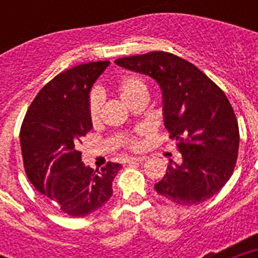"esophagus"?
Masks as SVG:
<instances>
[{
	"label": "esophagus",
	"instance_id": "obj_1",
	"mask_svg": "<svg viewBox=\"0 0 258 258\" xmlns=\"http://www.w3.org/2000/svg\"><path fill=\"white\" fill-rule=\"evenodd\" d=\"M147 157L145 156H138V157H127L126 160H125V163L127 164H132V163H141V161H145Z\"/></svg>",
	"mask_w": 258,
	"mask_h": 258
}]
</instances>
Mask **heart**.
<instances>
[{"label": "heart", "instance_id": "obj_1", "mask_svg": "<svg viewBox=\"0 0 258 258\" xmlns=\"http://www.w3.org/2000/svg\"><path fill=\"white\" fill-rule=\"evenodd\" d=\"M116 90H117L118 97L121 98L122 101L126 104L131 106L133 102L137 99H140L142 97H147L149 93V88L146 85L141 77L134 76V75H127V76L121 77L116 84ZM102 104H103V98L98 92H93L89 97V117L93 122H97L99 120L102 111ZM131 149H138L140 147V141L134 138V137H129L125 141Z\"/></svg>", "mask_w": 258, "mask_h": 258}]
</instances>
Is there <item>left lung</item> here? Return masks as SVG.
Listing matches in <instances>:
<instances>
[{
    "label": "left lung",
    "mask_w": 258,
    "mask_h": 258,
    "mask_svg": "<svg viewBox=\"0 0 258 258\" xmlns=\"http://www.w3.org/2000/svg\"><path fill=\"white\" fill-rule=\"evenodd\" d=\"M126 70L149 75L163 93L164 125L182 155L169 160L155 190L181 206L211 199L235 168L239 126L229 99L198 67L165 51L116 59Z\"/></svg>",
    "instance_id": "obj_1"
}]
</instances>
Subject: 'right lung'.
<instances>
[{
    "label": "right lung",
    "mask_w": 258,
    "mask_h": 258,
    "mask_svg": "<svg viewBox=\"0 0 258 258\" xmlns=\"http://www.w3.org/2000/svg\"><path fill=\"white\" fill-rule=\"evenodd\" d=\"M108 64V60L90 61L56 75L36 95L20 127L27 177L38 192L72 217L103 207L121 169L117 163L92 169L81 161L79 150L93 127L89 93Z\"/></svg>",
    "instance_id": "add662e5"
}]
</instances>
